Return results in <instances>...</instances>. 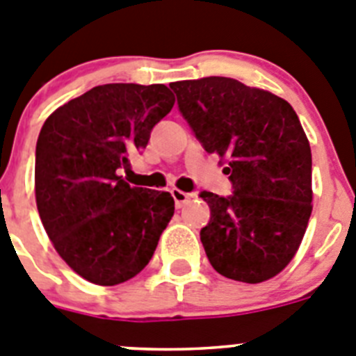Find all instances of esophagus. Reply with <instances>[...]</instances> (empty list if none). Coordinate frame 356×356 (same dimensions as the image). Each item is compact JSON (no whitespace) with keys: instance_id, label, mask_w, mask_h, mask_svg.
Listing matches in <instances>:
<instances>
[{"instance_id":"esophagus-1","label":"esophagus","mask_w":356,"mask_h":356,"mask_svg":"<svg viewBox=\"0 0 356 356\" xmlns=\"http://www.w3.org/2000/svg\"><path fill=\"white\" fill-rule=\"evenodd\" d=\"M170 193H172V197H174L175 207H177V209L184 207L186 204H188V202H190L191 198H193V195H191V193H184V191L177 190V188H174V190H172Z\"/></svg>"}]
</instances>
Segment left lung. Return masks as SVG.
<instances>
[{"label": "left lung", "instance_id": "1", "mask_svg": "<svg viewBox=\"0 0 356 356\" xmlns=\"http://www.w3.org/2000/svg\"><path fill=\"white\" fill-rule=\"evenodd\" d=\"M179 111L209 154L227 159L232 195L202 191L200 241L220 275L259 284L300 248L312 213V154L289 102L222 76L170 83Z\"/></svg>", "mask_w": 356, "mask_h": 356}]
</instances>
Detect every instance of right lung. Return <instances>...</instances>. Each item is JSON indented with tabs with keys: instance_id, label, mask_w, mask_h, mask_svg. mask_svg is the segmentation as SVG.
Masks as SVG:
<instances>
[{
	"instance_id": "right-lung-1",
	"label": "right lung",
	"mask_w": 356,
	"mask_h": 356,
	"mask_svg": "<svg viewBox=\"0 0 356 356\" xmlns=\"http://www.w3.org/2000/svg\"><path fill=\"white\" fill-rule=\"evenodd\" d=\"M174 102L165 85L110 83L65 102L40 129L38 214L60 257L92 284L117 286L136 277L174 216L168 191L124 179Z\"/></svg>"
}]
</instances>
